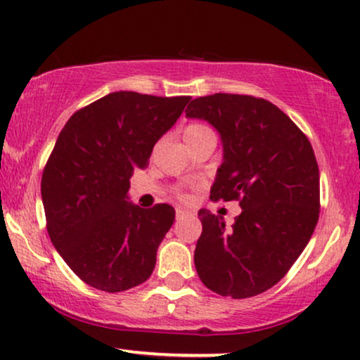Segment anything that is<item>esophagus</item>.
Returning <instances> with one entry per match:
<instances>
[{
	"mask_svg": "<svg viewBox=\"0 0 360 360\" xmlns=\"http://www.w3.org/2000/svg\"><path fill=\"white\" fill-rule=\"evenodd\" d=\"M186 214H188V212H186V210H183V208H176V218H177V220H181V218H184Z\"/></svg>",
	"mask_w": 360,
	"mask_h": 360,
	"instance_id": "esophagus-1",
	"label": "esophagus"
}]
</instances>
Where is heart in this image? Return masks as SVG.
Returning a JSON list of instances; mask_svg holds the SVG:
<instances>
[{"label": "heart", "mask_w": 360, "mask_h": 360, "mask_svg": "<svg viewBox=\"0 0 360 360\" xmlns=\"http://www.w3.org/2000/svg\"><path fill=\"white\" fill-rule=\"evenodd\" d=\"M183 137L186 140V143H188V146H189V148L194 147V146H198V143L205 142V140H210V139L217 140V137H214V131L212 130V128H210L208 125H205V123H198V122L189 123V125L184 127ZM176 194L179 198H183V200H186V198H188V194L183 193V191H179V189H177Z\"/></svg>", "instance_id": "b5f03b06"}]
</instances>
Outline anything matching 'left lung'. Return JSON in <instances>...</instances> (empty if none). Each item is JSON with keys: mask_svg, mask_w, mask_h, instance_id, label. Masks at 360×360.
<instances>
[{"mask_svg": "<svg viewBox=\"0 0 360 360\" xmlns=\"http://www.w3.org/2000/svg\"><path fill=\"white\" fill-rule=\"evenodd\" d=\"M189 118L220 131L223 164L210 193L238 201L232 229L200 210L194 266L203 284L235 300L278 284L311 238L320 217V171L307 135L264 98L214 93L189 103Z\"/></svg>", "mask_w": 360, "mask_h": 360, "instance_id": "obj_1", "label": "left lung"}]
</instances>
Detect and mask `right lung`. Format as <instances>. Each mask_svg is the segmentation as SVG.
<instances>
[{"instance_id": "add662e5", "label": "right lung", "mask_w": 360, "mask_h": 360, "mask_svg": "<svg viewBox=\"0 0 360 360\" xmlns=\"http://www.w3.org/2000/svg\"><path fill=\"white\" fill-rule=\"evenodd\" d=\"M189 100L118 91L77 110L60 130L40 184L47 232L89 286L120 292L150 278L176 212L128 203L127 191Z\"/></svg>"}]
</instances>
